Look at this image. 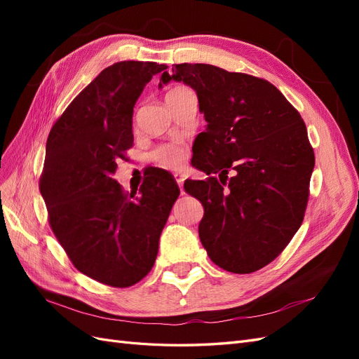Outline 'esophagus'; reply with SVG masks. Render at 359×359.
Here are the masks:
<instances>
[{
    "mask_svg": "<svg viewBox=\"0 0 359 359\" xmlns=\"http://www.w3.org/2000/svg\"><path fill=\"white\" fill-rule=\"evenodd\" d=\"M175 181L178 182V186H180V190H181V194H184V189H182V184H184V175H181V173H175Z\"/></svg>",
    "mask_w": 359,
    "mask_h": 359,
    "instance_id": "1",
    "label": "esophagus"
}]
</instances>
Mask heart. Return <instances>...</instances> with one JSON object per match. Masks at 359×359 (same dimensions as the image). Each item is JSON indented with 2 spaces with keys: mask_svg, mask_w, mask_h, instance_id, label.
<instances>
[{
  "mask_svg": "<svg viewBox=\"0 0 359 359\" xmlns=\"http://www.w3.org/2000/svg\"><path fill=\"white\" fill-rule=\"evenodd\" d=\"M182 88H173L168 94L177 93ZM187 149L180 144H163L151 153V158H153L156 165L166 169H180L187 161Z\"/></svg>",
  "mask_w": 359,
  "mask_h": 359,
  "instance_id": "1",
  "label": "heart"
}]
</instances>
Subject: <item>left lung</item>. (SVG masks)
I'll use <instances>...</instances> for the list:
<instances>
[{"label": "left lung", "instance_id": "left-lung-1", "mask_svg": "<svg viewBox=\"0 0 359 359\" xmlns=\"http://www.w3.org/2000/svg\"><path fill=\"white\" fill-rule=\"evenodd\" d=\"M172 72L158 86H191L208 123L194 140L191 165L220 177L184 182L203 205L201 243L220 268L255 273L283 252L304 220L314 168L306 124L265 79L211 64H175ZM231 170L227 184L221 177Z\"/></svg>", "mask_w": 359, "mask_h": 359}]
</instances>
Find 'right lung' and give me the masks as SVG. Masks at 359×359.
Instances as JSON below:
<instances>
[{"mask_svg":"<svg viewBox=\"0 0 359 359\" xmlns=\"http://www.w3.org/2000/svg\"><path fill=\"white\" fill-rule=\"evenodd\" d=\"M168 66L121 61L106 67L52 126L40 193L49 224L82 274L128 287L153 268L158 240L180 196L166 170H153L139 191L114 178L133 147V107L145 85Z\"/></svg>","mask_w":359,"mask_h":359,"instance_id":"right-lung-1","label":"right lung"}]
</instances>
